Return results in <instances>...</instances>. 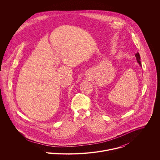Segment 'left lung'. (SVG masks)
Masks as SVG:
<instances>
[{
    "instance_id": "1",
    "label": "left lung",
    "mask_w": 160,
    "mask_h": 160,
    "mask_svg": "<svg viewBox=\"0 0 160 160\" xmlns=\"http://www.w3.org/2000/svg\"><path fill=\"white\" fill-rule=\"evenodd\" d=\"M135 56H136V57L137 62H138V64L141 66V63H140V57L139 53H137L136 54H135Z\"/></svg>"
}]
</instances>
